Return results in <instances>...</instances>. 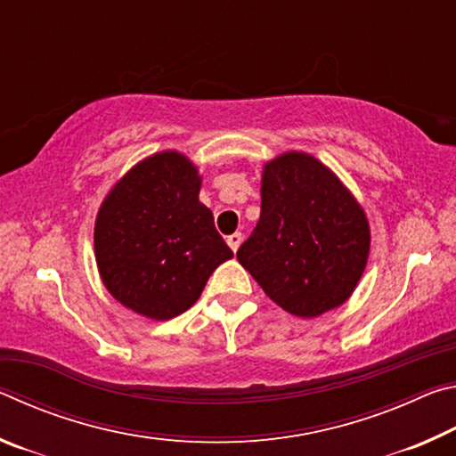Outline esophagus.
I'll return each instance as SVG.
<instances>
[{"instance_id": "esophagus-1", "label": "esophagus", "mask_w": 456, "mask_h": 456, "mask_svg": "<svg viewBox=\"0 0 456 456\" xmlns=\"http://www.w3.org/2000/svg\"><path fill=\"white\" fill-rule=\"evenodd\" d=\"M241 241H243L241 233H231V235H227V245H229L233 251L239 249V245H241Z\"/></svg>"}]
</instances>
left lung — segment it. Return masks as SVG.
I'll return each mask as SVG.
<instances>
[{
  "instance_id": "1",
  "label": "left lung",
  "mask_w": 456,
  "mask_h": 456,
  "mask_svg": "<svg viewBox=\"0 0 456 456\" xmlns=\"http://www.w3.org/2000/svg\"><path fill=\"white\" fill-rule=\"evenodd\" d=\"M370 256V223L338 175L312 154L288 151L261 175V217L237 259L261 289L297 318L348 299Z\"/></svg>"
}]
</instances>
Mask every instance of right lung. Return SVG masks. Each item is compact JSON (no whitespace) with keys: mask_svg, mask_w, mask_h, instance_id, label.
I'll return each instance as SVG.
<instances>
[{"mask_svg":"<svg viewBox=\"0 0 456 456\" xmlns=\"http://www.w3.org/2000/svg\"><path fill=\"white\" fill-rule=\"evenodd\" d=\"M200 181L183 152H154L100 205L98 273L108 293L138 315L163 322L187 312L215 269L233 257L199 200Z\"/></svg>","mask_w":456,"mask_h":456,"instance_id":"add662e5","label":"right lung"}]
</instances>
